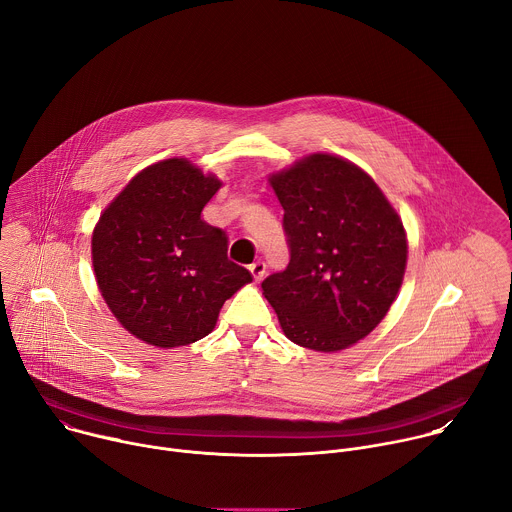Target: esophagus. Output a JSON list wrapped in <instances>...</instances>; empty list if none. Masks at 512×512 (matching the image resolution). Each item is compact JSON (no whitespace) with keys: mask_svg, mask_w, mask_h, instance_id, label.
I'll use <instances>...</instances> for the list:
<instances>
[{"mask_svg":"<svg viewBox=\"0 0 512 512\" xmlns=\"http://www.w3.org/2000/svg\"><path fill=\"white\" fill-rule=\"evenodd\" d=\"M249 271H251V275H253L255 281H261L263 275H265V263H263V261H253V263L249 265Z\"/></svg>","mask_w":512,"mask_h":512,"instance_id":"esophagus-1","label":"esophagus"}]
</instances>
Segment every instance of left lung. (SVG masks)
Wrapping results in <instances>:
<instances>
[{"instance_id":"8db88e82","label":"left lung","mask_w":512,"mask_h":512,"mask_svg":"<svg viewBox=\"0 0 512 512\" xmlns=\"http://www.w3.org/2000/svg\"><path fill=\"white\" fill-rule=\"evenodd\" d=\"M289 263L263 279L283 334L336 352L377 328L405 275L407 239L375 180L348 160L312 154L269 178Z\"/></svg>"}]
</instances>
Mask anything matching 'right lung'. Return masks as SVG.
Wrapping results in <instances>:
<instances>
[{
	"instance_id": "right-lung-1",
	"label": "right lung",
	"mask_w": 512,
	"mask_h": 512,
	"mask_svg": "<svg viewBox=\"0 0 512 512\" xmlns=\"http://www.w3.org/2000/svg\"><path fill=\"white\" fill-rule=\"evenodd\" d=\"M221 186L188 160L170 158L141 170L101 214L93 231L97 285L135 338L158 348L192 344L253 279L227 257L225 231L202 218Z\"/></svg>"
}]
</instances>
